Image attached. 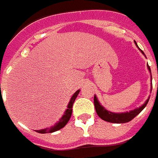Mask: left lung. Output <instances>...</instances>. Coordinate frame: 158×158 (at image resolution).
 Segmentation results:
<instances>
[{
  "label": "left lung",
  "instance_id": "8db88e82",
  "mask_svg": "<svg viewBox=\"0 0 158 158\" xmlns=\"http://www.w3.org/2000/svg\"><path fill=\"white\" fill-rule=\"evenodd\" d=\"M136 45H137V44H136ZM142 53L144 55V53L143 51H142ZM148 69L149 72L151 73V69H150V67L148 65ZM148 99L145 102L143 105L141 106L140 108H136V109H135L133 111H131L129 113L127 112V113H114L106 110L103 106L100 105V103H99V101L97 99L96 96L94 95V108H95V110H96V113L98 114V116L100 117L101 119H103V121H106V122H113V123H126V122H128L130 121H131V120L135 118L145 108V106L148 103Z\"/></svg>",
  "mask_w": 158,
  "mask_h": 158
}]
</instances>
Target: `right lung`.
<instances>
[{
  "label": "right lung",
  "instance_id": "right-lung-1",
  "mask_svg": "<svg viewBox=\"0 0 158 158\" xmlns=\"http://www.w3.org/2000/svg\"><path fill=\"white\" fill-rule=\"evenodd\" d=\"M79 92H80V90L78 89V90H77V91L74 93V94H73V96H72L71 99H70V101H69V105H68L67 110L65 111V113H64V114L63 115V117H61V119L59 120V122H58V123H56L54 127H50V128H46V129L39 130V131H36V132H38V133H41V134L52 133V132L59 131V130L62 129L63 127H65V125L69 122V119H70V117H71L72 112H73V103H74L76 98L77 97V94H79Z\"/></svg>",
  "mask_w": 158,
  "mask_h": 158
}]
</instances>
